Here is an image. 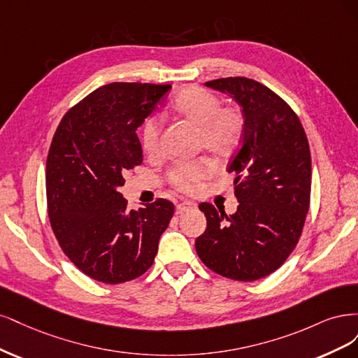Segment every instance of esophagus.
Returning a JSON list of instances; mask_svg holds the SVG:
<instances>
[{"label":"esophagus","mask_w":358,"mask_h":358,"mask_svg":"<svg viewBox=\"0 0 358 358\" xmlns=\"http://www.w3.org/2000/svg\"><path fill=\"white\" fill-rule=\"evenodd\" d=\"M196 208V203L192 202V201H182L177 205V213L178 214H182V213H187L190 210H194Z\"/></svg>","instance_id":"esophagus-1"}]
</instances>
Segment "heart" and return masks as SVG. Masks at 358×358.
Segmentation results:
<instances>
[{"instance_id": "obj_1", "label": "heart", "mask_w": 358, "mask_h": 358, "mask_svg": "<svg viewBox=\"0 0 358 358\" xmlns=\"http://www.w3.org/2000/svg\"><path fill=\"white\" fill-rule=\"evenodd\" d=\"M172 110L180 119L198 131L199 145L217 159H227L239 148L245 135V116L238 107H222V101L210 90L190 86L180 92L172 102ZM160 120L148 117L141 128V144L148 155H156L160 147ZM213 172L208 159L177 162L166 172L172 187L190 193Z\"/></svg>"}]
</instances>
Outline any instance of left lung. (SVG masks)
Masks as SVG:
<instances>
[{"instance_id":"8db88e82","label":"left lung","mask_w":358,"mask_h":358,"mask_svg":"<svg viewBox=\"0 0 358 358\" xmlns=\"http://www.w3.org/2000/svg\"><path fill=\"white\" fill-rule=\"evenodd\" d=\"M234 98L245 135L227 171L235 172L236 213L202 202L205 232L194 247L206 268L236 281L275 272L302 235L310 199V152L303 126L288 103L247 77L206 82Z\"/></svg>"}]
</instances>
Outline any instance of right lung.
<instances>
[{
    "instance_id": "obj_1",
    "label": "right lung",
    "mask_w": 358,
    "mask_h": 358,
    "mask_svg": "<svg viewBox=\"0 0 358 358\" xmlns=\"http://www.w3.org/2000/svg\"><path fill=\"white\" fill-rule=\"evenodd\" d=\"M171 85L110 83L62 117L45 164L53 234L62 251L90 278L120 284L152 266L174 203L157 199L128 210L119 187L143 164L136 136Z\"/></svg>"
}]
</instances>
